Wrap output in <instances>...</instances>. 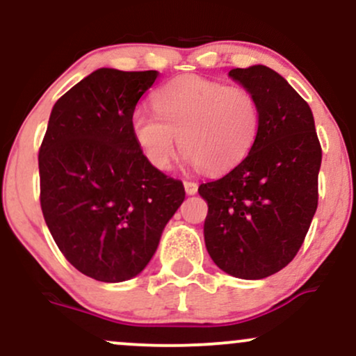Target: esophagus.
I'll return each mask as SVG.
<instances>
[{"label": "esophagus", "instance_id": "1", "mask_svg": "<svg viewBox=\"0 0 356 356\" xmlns=\"http://www.w3.org/2000/svg\"><path fill=\"white\" fill-rule=\"evenodd\" d=\"M183 185H185L186 195H195L198 191V185L195 181H185Z\"/></svg>", "mask_w": 356, "mask_h": 356}]
</instances>
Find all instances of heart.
Masks as SVG:
<instances>
[{
  "label": "heart",
  "instance_id": "obj_1",
  "mask_svg": "<svg viewBox=\"0 0 356 356\" xmlns=\"http://www.w3.org/2000/svg\"><path fill=\"white\" fill-rule=\"evenodd\" d=\"M154 109H134L131 129L158 170H168L181 147L190 163L220 173L249 154L261 127V106L252 92L197 75L161 87Z\"/></svg>",
  "mask_w": 356,
  "mask_h": 356
}]
</instances>
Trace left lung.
I'll return each mask as SVG.
<instances>
[{"label":"left lung","mask_w":356,"mask_h":356,"mask_svg":"<svg viewBox=\"0 0 356 356\" xmlns=\"http://www.w3.org/2000/svg\"><path fill=\"white\" fill-rule=\"evenodd\" d=\"M229 75L261 106L252 149L225 177L202 183L203 234L211 261L241 279H264L301 249L318 209L321 145L309 106L266 65Z\"/></svg>","instance_id":"1"}]
</instances>
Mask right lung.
I'll return each instance as SVG.
<instances>
[{"label": "right lung", "instance_id": "right-lung-1", "mask_svg": "<svg viewBox=\"0 0 356 356\" xmlns=\"http://www.w3.org/2000/svg\"><path fill=\"white\" fill-rule=\"evenodd\" d=\"M158 75L92 72L55 102L40 146L43 218L60 252L95 281L141 273L185 200L183 183L147 161L131 129Z\"/></svg>", "mask_w": 356, "mask_h": 356}]
</instances>
